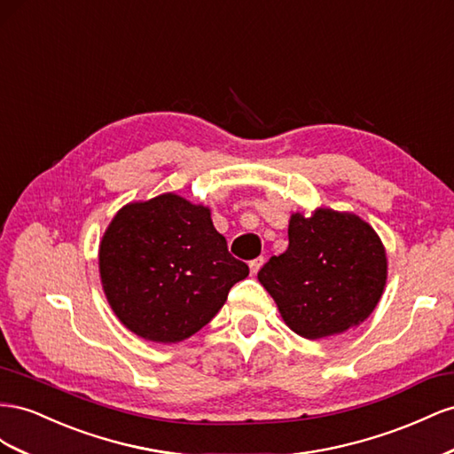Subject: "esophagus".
I'll use <instances>...</instances> for the list:
<instances>
[{"mask_svg":"<svg viewBox=\"0 0 454 454\" xmlns=\"http://www.w3.org/2000/svg\"><path fill=\"white\" fill-rule=\"evenodd\" d=\"M262 262H264V261H262V256H258V258H254V261H251V262H249V268H251V274H253V276L256 274L258 270H261Z\"/></svg>","mask_w":454,"mask_h":454,"instance_id":"34e87169","label":"esophagus"}]
</instances>
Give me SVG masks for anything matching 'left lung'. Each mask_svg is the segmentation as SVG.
<instances>
[{
  "label": "left lung",
  "mask_w": 454,
  "mask_h": 454,
  "mask_svg": "<svg viewBox=\"0 0 454 454\" xmlns=\"http://www.w3.org/2000/svg\"><path fill=\"white\" fill-rule=\"evenodd\" d=\"M387 276L386 251L365 220L317 209L291 215L289 247L271 256L258 281L283 321L309 340L357 327L379 304Z\"/></svg>",
  "instance_id": "1"
}]
</instances>
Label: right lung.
<instances>
[{
	"mask_svg": "<svg viewBox=\"0 0 454 454\" xmlns=\"http://www.w3.org/2000/svg\"><path fill=\"white\" fill-rule=\"evenodd\" d=\"M102 289L123 325L152 342H180L209 323L249 266L228 253L209 207L176 193L129 203L98 251Z\"/></svg>",
	"mask_w": 454,
	"mask_h": 454,
	"instance_id": "right-lung-1",
	"label": "right lung"
}]
</instances>
